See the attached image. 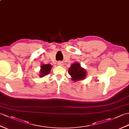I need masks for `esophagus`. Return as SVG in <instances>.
Segmentation results:
<instances>
[{
	"label": "esophagus",
	"mask_w": 129,
	"mask_h": 129,
	"mask_svg": "<svg viewBox=\"0 0 129 129\" xmlns=\"http://www.w3.org/2000/svg\"><path fill=\"white\" fill-rule=\"evenodd\" d=\"M58 65H59L60 66H62L63 65V63H62V62H61V61H59L58 62Z\"/></svg>",
	"instance_id": "1"
}]
</instances>
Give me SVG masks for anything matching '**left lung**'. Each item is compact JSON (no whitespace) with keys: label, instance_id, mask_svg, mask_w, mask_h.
I'll return each instance as SVG.
<instances>
[{"label":"left lung","instance_id":"obj_1","mask_svg":"<svg viewBox=\"0 0 129 129\" xmlns=\"http://www.w3.org/2000/svg\"><path fill=\"white\" fill-rule=\"evenodd\" d=\"M69 74L71 76V80L74 81H77L84 80L86 76V71L84 69L81 67L78 62H75L72 64L69 68Z\"/></svg>","mask_w":129,"mask_h":129}]
</instances>
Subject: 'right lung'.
<instances>
[{"mask_svg": "<svg viewBox=\"0 0 129 129\" xmlns=\"http://www.w3.org/2000/svg\"><path fill=\"white\" fill-rule=\"evenodd\" d=\"M52 66L50 64H42L41 67L40 76L42 77L48 75L50 70L52 69Z\"/></svg>", "mask_w": 129, "mask_h": 129, "instance_id": "right-lung-1", "label": "right lung"}]
</instances>
